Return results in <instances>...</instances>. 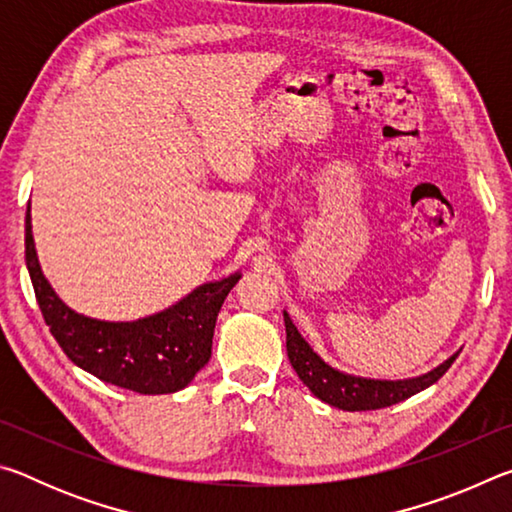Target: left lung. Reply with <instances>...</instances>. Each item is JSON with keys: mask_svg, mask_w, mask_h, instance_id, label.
<instances>
[{"mask_svg": "<svg viewBox=\"0 0 512 512\" xmlns=\"http://www.w3.org/2000/svg\"><path fill=\"white\" fill-rule=\"evenodd\" d=\"M284 327H287V354L293 370L298 372L302 384L314 393L320 402L343 411H375L384 406H393L415 393L424 391L445 375L449 366L456 361L458 352L452 354L438 368L424 372L411 379H368L348 375L320 357L314 348L302 339L298 327L293 325L287 311H284Z\"/></svg>", "mask_w": 512, "mask_h": 512, "instance_id": "obj_1", "label": "left lung"}]
</instances>
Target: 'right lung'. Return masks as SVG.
<instances>
[{"instance_id":"right-lung-1","label":"right lung","mask_w":512,"mask_h":512,"mask_svg":"<svg viewBox=\"0 0 512 512\" xmlns=\"http://www.w3.org/2000/svg\"><path fill=\"white\" fill-rule=\"evenodd\" d=\"M24 259L49 332L76 366L106 384L142 395L183 391L212 357L216 316L241 273L207 282L158 314L137 320H99L67 307L42 273L24 221Z\"/></svg>"}]
</instances>
